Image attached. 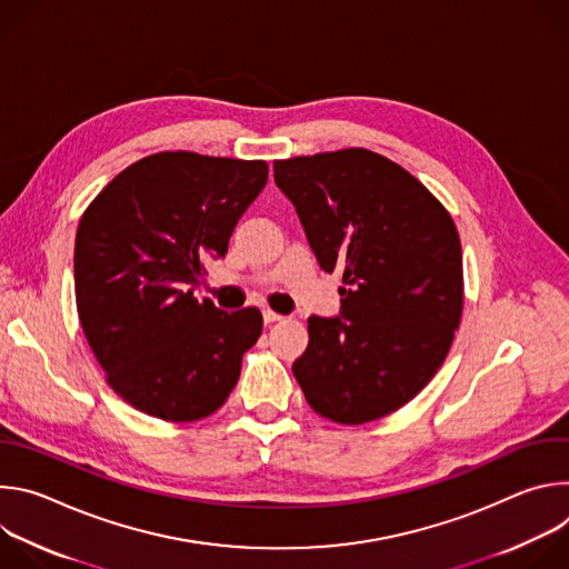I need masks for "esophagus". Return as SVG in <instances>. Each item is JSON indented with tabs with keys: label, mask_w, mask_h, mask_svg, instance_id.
Returning <instances> with one entry per match:
<instances>
[{
	"label": "esophagus",
	"mask_w": 569,
	"mask_h": 569,
	"mask_svg": "<svg viewBox=\"0 0 569 569\" xmlns=\"http://www.w3.org/2000/svg\"><path fill=\"white\" fill-rule=\"evenodd\" d=\"M263 319H266V323H274V321H281L283 319V315H279V312H274V310H263Z\"/></svg>",
	"instance_id": "esophagus-1"
}]
</instances>
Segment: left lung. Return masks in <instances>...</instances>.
<instances>
[{"mask_svg": "<svg viewBox=\"0 0 569 569\" xmlns=\"http://www.w3.org/2000/svg\"><path fill=\"white\" fill-rule=\"evenodd\" d=\"M342 317H308L292 373L310 408L362 426L410 402L443 365L463 312L461 242L448 209L396 161L367 150L274 161Z\"/></svg>", "mask_w": 569, "mask_h": 569, "instance_id": "8db88e82", "label": "left lung"}]
</instances>
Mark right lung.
I'll return each instance as SVG.
<instances>
[{
  "label": "right lung",
  "mask_w": 569,
  "mask_h": 569,
  "mask_svg": "<svg viewBox=\"0 0 569 569\" xmlns=\"http://www.w3.org/2000/svg\"><path fill=\"white\" fill-rule=\"evenodd\" d=\"M266 182L263 159L164 150L123 169L80 216L78 319L108 385L134 410L200 421L236 387L263 315L218 310L193 288Z\"/></svg>",
  "instance_id": "obj_1"
}]
</instances>
